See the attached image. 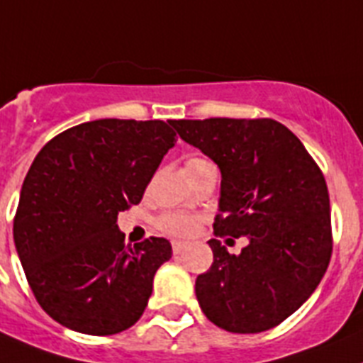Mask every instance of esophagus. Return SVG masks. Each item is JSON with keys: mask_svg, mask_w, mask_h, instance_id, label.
I'll list each match as a JSON object with an SVG mask.
<instances>
[{"mask_svg": "<svg viewBox=\"0 0 363 363\" xmlns=\"http://www.w3.org/2000/svg\"><path fill=\"white\" fill-rule=\"evenodd\" d=\"M188 243L186 242H173L172 243V247H173V252H175V255H179V252L182 251V249L186 247Z\"/></svg>", "mask_w": 363, "mask_h": 363, "instance_id": "1", "label": "esophagus"}]
</instances>
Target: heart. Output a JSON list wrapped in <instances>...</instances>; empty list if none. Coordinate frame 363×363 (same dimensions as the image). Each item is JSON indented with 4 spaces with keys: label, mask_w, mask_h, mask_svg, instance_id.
<instances>
[{
    "label": "heart",
    "mask_w": 363,
    "mask_h": 363,
    "mask_svg": "<svg viewBox=\"0 0 363 363\" xmlns=\"http://www.w3.org/2000/svg\"><path fill=\"white\" fill-rule=\"evenodd\" d=\"M206 167H214V164L206 158H190L184 169H186V175H194ZM197 225H199V218L186 214V212H167L158 218V228L169 236H179V238L191 236L197 230Z\"/></svg>",
    "instance_id": "b5f03b06"
}]
</instances>
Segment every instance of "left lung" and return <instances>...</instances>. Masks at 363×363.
I'll return each mask as SVG.
<instances>
[{
  "label": "left lung",
  "instance_id": "obj_1",
  "mask_svg": "<svg viewBox=\"0 0 363 363\" xmlns=\"http://www.w3.org/2000/svg\"><path fill=\"white\" fill-rule=\"evenodd\" d=\"M169 123L221 172L214 233L249 240L240 255L210 240L214 262L196 280L201 310L236 334L277 327L306 303L330 262V201L321 169L275 120Z\"/></svg>",
  "mask_w": 363,
  "mask_h": 363
}]
</instances>
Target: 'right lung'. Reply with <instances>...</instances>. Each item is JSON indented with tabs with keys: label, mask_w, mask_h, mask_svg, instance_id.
Segmentation results:
<instances>
[{
	"label": "right lung",
	"mask_w": 363,
	"mask_h": 363,
	"mask_svg": "<svg viewBox=\"0 0 363 363\" xmlns=\"http://www.w3.org/2000/svg\"><path fill=\"white\" fill-rule=\"evenodd\" d=\"M169 121L96 120L50 140L21 184L14 245L44 312L69 330L111 336L133 327L172 258L155 238L125 245L118 214L138 205L175 145Z\"/></svg>",
	"instance_id": "1"
}]
</instances>
